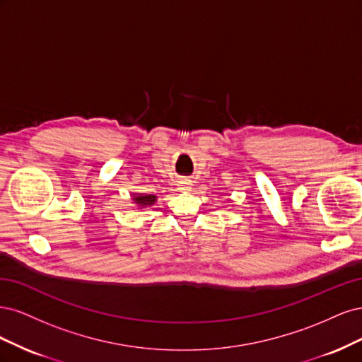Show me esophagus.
<instances>
[{
  "mask_svg": "<svg viewBox=\"0 0 362 362\" xmlns=\"http://www.w3.org/2000/svg\"><path fill=\"white\" fill-rule=\"evenodd\" d=\"M179 188L182 191H189L191 189V180H182L180 185H179Z\"/></svg>",
  "mask_w": 362,
  "mask_h": 362,
  "instance_id": "34e87169",
  "label": "esophagus"
}]
</instances>
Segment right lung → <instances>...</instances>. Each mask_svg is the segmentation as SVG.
Returning <instances> with one entry per match:
<instances>
[{
  "instance_id": "obj_1",
  "label": "right lung",
  "mask_w": 362,
  "mask_h": 362,
  "mask_svg": "<svg viewBox=\"0 0 362 362\" xmlns=\"http://www.w3.org/2000/svg\"><path fill=\"white\" fill-rule=\"evenodd\" d=\"M158 202V195L155 194H143V192H132V203L136 204V209H144L153 206Z\"/></svg>"
}]
</instances>
